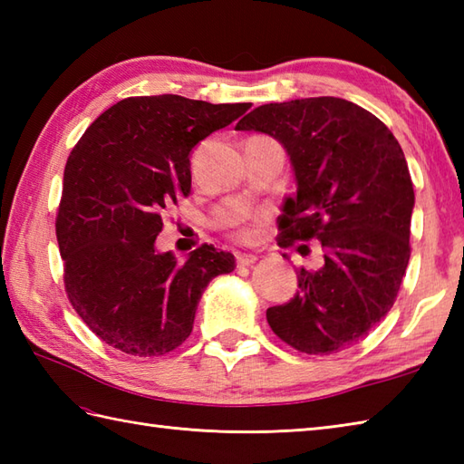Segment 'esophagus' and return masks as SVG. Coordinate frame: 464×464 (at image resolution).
Segmentation results:
<instances>
[{
  "label": "esophagus",
  "instance_id": "esophagus-1",
  "mask_svg": "<svg viewBox=\"0 0 464 464\" xmlns=\"http://www.w3.org/2000/svg\"><path fill=\"white\" fill-rule=\"evenodd\" d=\"M255 261H257V257H255V255H251V253H239L237 255L239 267H249V265H253Z\"/></svg>",
  "mask_w": 464,
  "mask_h": 464
}]
</instances>
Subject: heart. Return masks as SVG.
Segmentation results:
<instances>
[{
    "mask_svg": "<svg viewBox=\"0 0 464 464\" xmlns=\"http://www.w3.org/2000/svg\"><path fill=\"white\" fill-rule=\"evenodd\" d=\"M235 237H237V239H251V229H249V227H237V231H235Z\"/></svg>",
    "mask_w": 464,
    "mask_h": 464,
    "instance_id": "heart-1",
    "label": "heart"
}]
</instances>
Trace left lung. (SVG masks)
I'll return each instance as SVG.
<instances>
[{"mask_svg": "<svg viewBox=\"0 0 464 464\" xmlns=\"http://www.w3.org/2000/svg\"><path fill=\"white\" fill-rule=\"evenodd\" d=\"M275 137L297 179L279 217V245L317 239L323 265L299 269V291L267 309L273 333L307 354L369 334L397 299L411 257V173L395 135L341 97L267 103L237 125ZM301 249V247H299Z\"/></svg>", "mask_w": 464, "mask_h": 464, "instance_id": "obj_1", "label": "left lung"}]
</instances>
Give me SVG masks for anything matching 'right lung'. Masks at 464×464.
<instances>
[{
  "label": "right lung",
  "mask_w": 464,
  "mask_h": 464,
  "mask_svg": "<svg viewBox=\"0 0 464 464\" xmlns=\"http://www.w3.org/2000/svg\"><path fill=\"white\" fill-rule=\"evenodd\" d=\"M249 103L127 97L87 127L65 163L55 235L69 303L97 337L160 357L193 331L201 295L231 273V253L201 245L183 263L157 253L163 213L191 191L193 147Z\"/></svg>",
  "instance_id": "obj_1"
}]
</instances>
